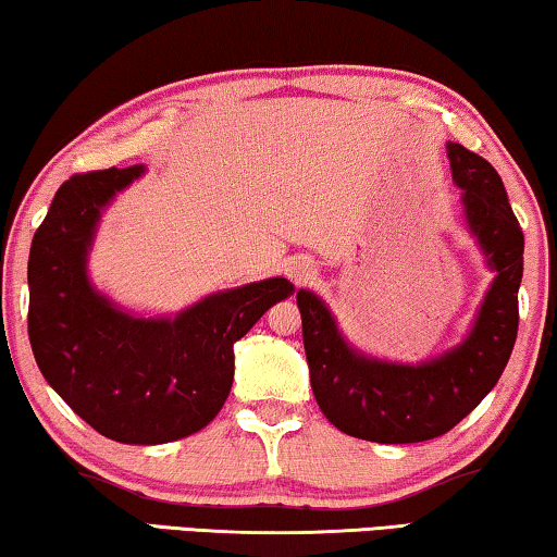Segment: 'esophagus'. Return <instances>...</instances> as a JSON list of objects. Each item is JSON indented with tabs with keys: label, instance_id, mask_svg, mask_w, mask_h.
Listing matches in <instances>:
<instances>
[{
	"label": "esophagus",
	"instance_id": "obj_1",
	"mask_svg": "<svg viewBox=\"0 0 557 557\" xmlns=\"http://www.w3.org/2000/svg\"><path fill=\"white\" fill-rule=\"evenodd\" d=\"M284 271L296 286H304V284H309L313 276H317V263H313L309 256H294V259L286 261Z\"/></svg>",
	"mask_w": 557,
	"mask_h": 557
}]
</instances>
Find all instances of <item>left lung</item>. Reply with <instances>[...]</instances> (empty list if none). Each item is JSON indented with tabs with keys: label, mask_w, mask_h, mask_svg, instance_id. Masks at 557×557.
Here are the masks:
<instances>
[{
	"label": "left lung",
	"mask_w": 557,
	"mask_h": 557,
	"mask_svg": "<svg viewBox=\"0 0 557 557\" xmlns=\"http://www.w3.org/2000/svg\"><path fill=\"white\" fill-rule=\"evenodd\" d=\"M447 158L467 231L495 273L462 342L417 364L369 357L346 342L317 294H296L313 397L351 437L382 445L440 437L487 397L512 354L525 238L495 168L459 143H447Z\"/></svg>",
	"instance_id": "8db88e82"
}]
</instances>
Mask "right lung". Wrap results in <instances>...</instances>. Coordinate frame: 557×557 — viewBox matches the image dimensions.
<instances>
[{"label":"right lung","instance_id":"obj_1","mask_svg":"<svg viewBox=\"0 0 557 557\" xmlns=\"http://www.w3.org/2000/svg\"><path fill=\"white\" fill-rule=\"evenodd\" d=\"M145 165L72 175L29 248V344L47 384L92 430L165 445L203 430L233 384V344L296 288L286 278L208 294L175 317H143L92 286L102 211Z\"/></svg>","mask_w":557,"mask_h":557}]
</instances>
